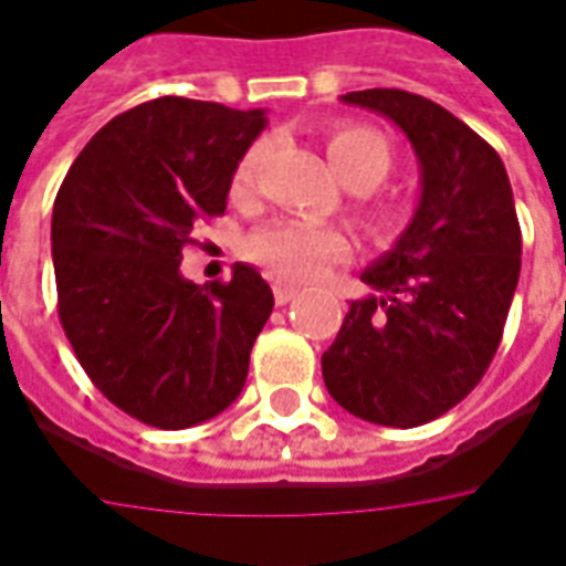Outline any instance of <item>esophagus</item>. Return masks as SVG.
I'll use <instances>...</instances> for the list:
<instances>
[{
    "mask_svg": "<svg viewBox=\"0 0 566 566\" xmlns=\"http://www.w3.org/2000/svg\"><path fill=\"white\" fill-rule=\"evenodd\" d=\"M272 294H275V303L287 305L291 300H296V287H291V284L275 282V284H272Z\"/></svg>",
    "mask_w": 566,
    "mask_h": 566,
    "instance_id": "esophagus-1",
    "label": "esophagus"
}]
</instances>
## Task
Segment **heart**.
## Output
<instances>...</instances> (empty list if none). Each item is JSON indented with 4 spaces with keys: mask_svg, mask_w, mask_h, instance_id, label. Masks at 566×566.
<instances>
[{
    "mask_svg": "<svg viewBox=\"0 0 566 566\" xmlns=\"http://www.w3.org/2000/svg\"><path fill=\"white\" fill-rule=\"evenodd\" d=\"M326 158L336 177L354 191H368L389 174V146L378 132L363 128V125H342L326 134ZM258 149H251L242 158L233 191L245 195L251 186V170H254ZM347 245L345 233L305 221H275L261 228L249 242V254L263 263L272 275L287 279V282H312L329 263L345 261Z\"/></svg>",
    "mask_w": 566,
    "mask_h": 566,
    "instance_id": "1",
    "label": "heart"
}]
</instances>
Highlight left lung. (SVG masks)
I'll return each instance as SVG.
<instances>
[{"label":"left lung","instance_id":"obj_1","mask_svg":"<svg viewBox=\"0 0 566 566\" xmlns=\"http://www.w3.org/2000/svg\"><path fill=\"white\" fill-rule=\"evenodd\" d=\"M411 144L420 198L392 249L359 279L321 357L329 396L359 420L413 429L447 413L495 357L522 270L513 188L501 155L441 104L405 90L347 92Z\"/></svg>","mask_w":566,"mask_h":566}]
</instances>
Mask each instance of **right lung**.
I'll return each mask as SVG.
<instances>
[{
	"label": "right lung",
	"instance_id": "add662e5",
	"mask_svg": "<svg viewBox=\"0 0 566 566\" xmlns=\"http://www.w3.org/2000/svg\"><path fill=\"white\" fill-rule=\"evenodd\" d=\"M266 111L165 95L83 146L53 203L60 321L104 396L155 429H188L240 399L272 291L249 263L230 282L179 272L195 221L221 216Z\"/></svg>",
	"mask_w": 566,
	"mask_h": 566
}]
</instances>
